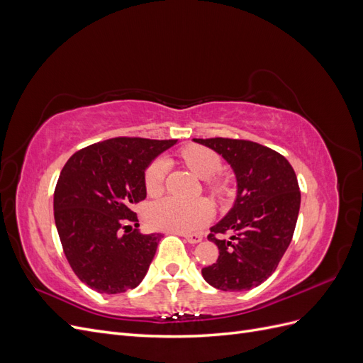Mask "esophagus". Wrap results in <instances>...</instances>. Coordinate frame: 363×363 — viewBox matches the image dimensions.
<instances>
[{"label": "esophagus", "instance_id": "obj_1", "mask_svg": "<svg viewBox=\"0 0 363 363\" xmlns=\"http://www.w3.org/2000/svg\"><path fill=\"white\" fill-rule=\"evenodd\" d=\"M186 240H188L189 244H199V242H201V239H203V236L201 235H182Z\"/></svg>", "mask_w": 363, "mask_h": 363}]
</instances>
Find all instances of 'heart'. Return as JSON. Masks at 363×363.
Returning a JSON list of instances; mask_svg holds the SVG:
<instances>
[{
	"label": "heart",
	"mask_w": 363,
	"mask_h": 363,
	"mask_svg": "<svg viewBox=\"0 0 363 363\" xmlns=\"http://www.w3.org/2000/svg\"><path fill=\"white\" fill-rule=\"evenodd\" d=\"M184 163L201 179H208L213 194L224 192V183L218 179H211L223 168L221 157L211 148L192 145L182 151ZM169 171V160L160 156L150 163L145 171V189L150 195H159L163 191L164 179ZM148 223L159 230L172 233H194L204 227L213 216V208L206 200L184 201L167 196L148 208Z\"/></svg>",
	"instance_id": "obj_1"
}]
</instances>
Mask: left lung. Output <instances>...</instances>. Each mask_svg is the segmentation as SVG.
Returning a JSON list of instances; mask_svg holds the SVG:
<instances>
[{"instance_id":"left-lung-1","label":"left lung","mask_w":363,"mask_h":363,"mask_svg":"<svg viewBox=\"0 0 363 363\" xmlns=\"http://www.w3.org/2000/svg\"><path fill=\"white\" fill-rule=\"evenodd\" d=\"M194 142L223 156L238 184L233 207L207 236L219 256L201 274L216 289L250 291L276 271L291 244L301 203L296 175L277 151L256 142L225 138Z\"/></svg>"}]
</instances>
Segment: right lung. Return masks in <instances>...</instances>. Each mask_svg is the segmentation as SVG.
Instances as JSON below:
<instances>
[{
  "instance_id": "add662e5",
  "label": "right lung",
  "mask_w": 363,
  "mask_h": 363,
  "mask_svg": "<svg viewBox=\"0 0 363 363\" xmlns=\"http://www.w3.org/2000/svg\"><path fill=\"white\" fill-rule=\"evenodd\" d=\"M177 139L113 138L69 157L54 191V221L63 252L83 283L121 294L144 280L160 235H144L133 204L147 199L145 169Z\"/></svg>"
}]
</instances>
